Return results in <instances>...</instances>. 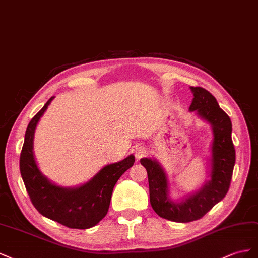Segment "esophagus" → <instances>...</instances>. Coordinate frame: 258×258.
<instances>
[{
  "instance_id": "1",
  "label": "esophagus",
  "mask_w": 258,
  "mask_h": 258,
  "mask_svg": "<svg viewBox=\"0 0 258 258\" xmlns=\"http://www.w3.org/2000/svg\"><path fill=\"white\" fill-rule=\"evenodd\" d=\"M147 153H148V150H147V148H145V147H143V146L137 147L136 150H135V157H136L137 161L141 160L142 158H144Z\"/></svg>"
}]
</instances>
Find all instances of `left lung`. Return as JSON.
Returning a JSON list of instances; mask_svg holds the SVG:
<instances>
[{"label":"left lung","instance_id":"left-lung-1","mask_svg":"<svg viewBox=\"0 0 258 258\" xmlns=\"http://www.w3.org/2000/svg\"><path fill=\"white\" fill-rule=\"evenodd\" d=\"M194 99L189 111L209 122L213 131L211 178L199 189L180 202L170 198L168 179L158 161L143 158L142 165L148 174L151 207L157 214L172 222L189 223L200 219L222 201L229 190L235 162V150L231 139L232 124L230 117L219 107L216 98L202 87L191 86Z\"/></svg>","mask_w":258,"mask_h":258}]
</instances>
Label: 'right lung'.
<instances>
[{
    "label": "right lung",
    "instance_id": "obj_1",
    "mask_svg": "<svg viewBox=\"0 0 258 258\" xmlns=\"http://www.w3.org/2000/svg\"><path fill=\"white\" fill-rule=\"evenodd\" d=\"M53 99H48L28 125L20 153V174L31 202L40 214L72 229H87L106 216L115 183L133 166L135 157L131 154L120 162L106 165L81 186L66 188L55 185L41 173L33 154L36 124Z\"/></svg>",
    "mask_w": 258,
    "mask_h": 258
}]
</instances>
